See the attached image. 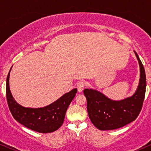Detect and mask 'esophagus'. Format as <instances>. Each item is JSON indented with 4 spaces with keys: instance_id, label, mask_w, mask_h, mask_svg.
Returning a JSON list of instances; mask_svg holds the SVG:
<instances>
[{
    "instance_id": "34e87169",
    "label": "esophagus",
    "mask_w": 151,
    "mask_h": 151,
    "mask_svg": "<svg viewBox=\"0 0 151 151\" xmlns=\"http://www.w3.org/2000/svg\"><path fill=\"white\" fill-rule=\"evenodd\" d=\"M85 86H86V84H85V82H84V81H79V82L78 83L77 85L78 91H79V92H81V91H82L83 89H84V88L85 87Z\"/></svg>"
}]
</instances>
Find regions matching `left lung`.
<instances>
[{
    "label": "left lung",
    "mask_w": 151,
    "mask_h": 151,
    "mask_svg": "<svg viewBox=\"0 0 151 151\" xmlns=\"http://www.w3.org/2000/svg\"><path fill=\"white\" fill-rule=\"evenodd\" d=\"M134 52L140 66V80L132 96L114 101L96 90H84L89 119L98 129L106 131L119 129L136 120L141 112L145 99L146 77L143 64L137 53Z\"/></svg>",
    "instance_id": "obj_1"
}]
</instances>
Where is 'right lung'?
Segmentation results:
<instances>
[{"mask_svg":"<svg viewBox=\"0 0 151 151\" xmlns=\"http://www.w3.org/2000/svg\"><path fill=\"white\" fill-rule=\"evenodd\" d=\"M12 68V67H11ZM6 79V98L12 115L18 122L27 129L39 133H52L62 125L69 105L75 96L77 89L66 93L51 104L42 108H26L16 102L9 87L10 72Z\"/></svg>","mask_w":151,"mask_h":151,"instance_id":"right-lung-1","label":"right lung"}]
</instances>
